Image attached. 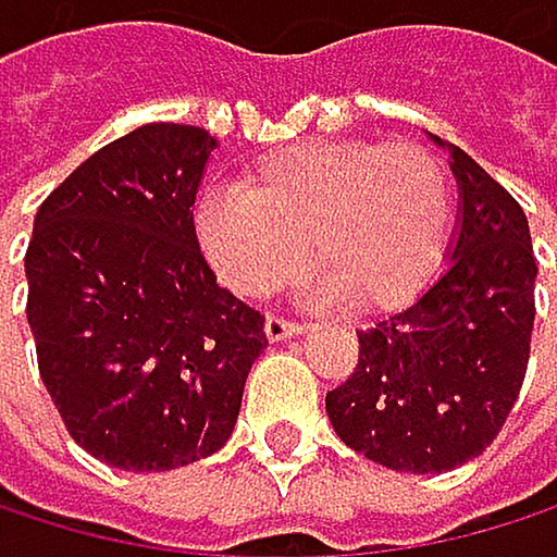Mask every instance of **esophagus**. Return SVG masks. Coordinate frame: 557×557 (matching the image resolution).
Here are the masks:
<instances>
[{"label": "esophagus", "instance_id": "obj_1", "mask_svg": "<svg viewBox=\"0 0 557 557\" xmlns=\"http://www.w3.org/2000/svg\"><path fill=\"white\" fill-rule=\"evenodd\" d=\"M263 331H267V337H270V341H284V337H294V334H300V331H304V324H300V320L281 317V313H267V320H263Z\"/></svg>", "mask_w": 557, "mask_h": 557}]
</instances>
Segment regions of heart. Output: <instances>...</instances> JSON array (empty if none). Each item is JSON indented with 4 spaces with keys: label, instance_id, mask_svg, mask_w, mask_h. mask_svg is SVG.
Masks as SVG:
<instances>
[{
    "label": "heart",
    "instance_id": "b5f03b06",
    "mask_svg": "<svg viewBox=\"0 0 557 557\" xmlns=\"http://www.w3.org/2000/svg\"><path fill=\"white\" fill-rule=\"evenodd\" d=\"M237 189L197 207V240L240 297L287 284L307 244L347 310H387L428 284L451 230L447 170L414 139L294 143L250 163Z\"/></svg>",
    "mask_w": 557,
    "mask_h": 557
}]
</instances>
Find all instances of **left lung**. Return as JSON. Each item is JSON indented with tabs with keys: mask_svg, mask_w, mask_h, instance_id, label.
Wrapping results in <instances>:
<instances>
[{
	"mask_svg": "<svg viewBox=\"0 0 557 557\" xmlns=\"http://www.w3.org/2000/svg\"><path fill=\"white\" fill-rule=\"evenodd\" d=\"M461 183L455 257L408 310L357 331V368L327 418L357 455L394 471H451L498 437L531 354L534 263L521 203L451 146Z\"/></svg>",
	"mask_w": 557,
	"mask_h": 557,
	"instance_id": "8db88e82",
	"label": "left lung"
}]
</instances>
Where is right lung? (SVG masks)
Masks as SVG:
<instances>
[{
  "mask_svg": "<svg viewBox=\"0 0 557 557\" xmlns=\"http://www.w3.org/2000/svg\"><path fill=\"white\" fill-rule=\"evenodd\" d=\"M216 139L146 123L42 200L26 250L39 377L70 437L123 471L210 458L240 414L263 313L207 263L194 203Z\"/></svg>",
  "mask_w": 557,
  "mask_h": 557,
  "instance_id": "obj_1",
  "label": "right lung"
}]
</instances>
